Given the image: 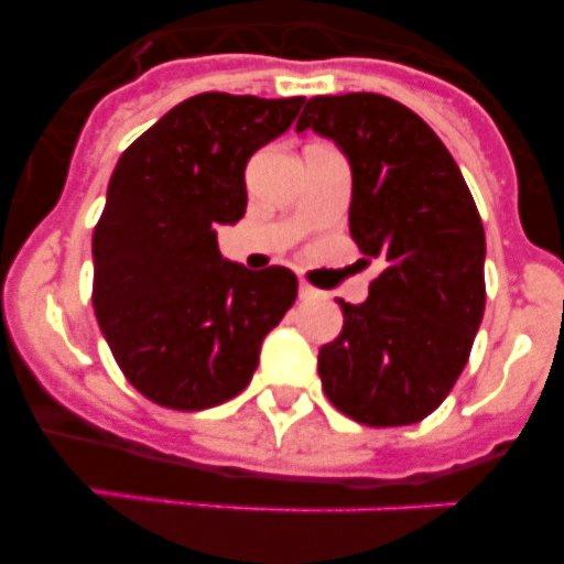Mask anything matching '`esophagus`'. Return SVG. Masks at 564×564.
I'll list each match as a JSON object with an SVG mask.
<instances>
[{"label": "esophagus", "instance_id": "1", "mask_svg": "<svg viewBox=\"0 0 564 564\" xmlns=\"http://www.w3.org/2000/svg\"><path fill=\"white\" fill-rule=\"evenodd\" d=\"M318 296V291L313 285H307V282H299V299H316Z\"/></svg>", "mask_w": 564, "mask_h": 564}]
</instances>
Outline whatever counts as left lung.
<instances>
[{"label": "left lung", "instance_id": "left-lung-1", "mask_svg": "<svg viewBox=\"0 0 564 564\" xmlns=\"http://www.w3.org/2000/svg\"><path fill=\"white\" fill-rule=\"evenodd\" d=\"M325 134L352 169L350 237L381 259L361 305L318 350L338 412L406 426L437 410L468 361L486 311V234L449 149L410 107L376 93L316 96L296 132Z\"/></svg>", "mask_w": 564, "mask_h": 564}]
</instances>
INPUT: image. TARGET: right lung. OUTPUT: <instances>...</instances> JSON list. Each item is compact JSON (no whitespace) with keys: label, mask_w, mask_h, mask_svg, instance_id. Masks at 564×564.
Wrapping results in <instances>:
<instances>
[{"label":"right lung","mask_w":564,"mask_h":564,"mask_svg":"<svg viewBox=\"0 0 564 564\" xmlns=\"http://www.w3.org/2000/svg\"><path fill=\"white\" fill-rule=\"evenodd\" d=\"M305 98L200 93L121 154L93 234V307L134 390L197 412L246 390L262 338L296 302L293 271L223 259L217 228L246 214V163Z\"/></svg>","instance_id":"add662e5"}]
</instances>
